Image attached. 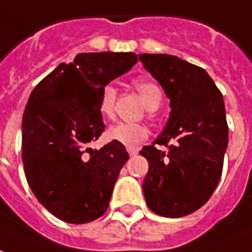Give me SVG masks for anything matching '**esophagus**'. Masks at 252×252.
Masks as SVG:
<instances>
[{"label": "esophagus", "mask_w": 252, "mask_h": 252, "mask_svg": "<svg viewBox=\"0 0 252 252\" xmlns=\"http://www.w3.org/2000/svg\"><path fill=\"white\" fill-rule=\"evenodd\" d=\"M126 151H128L129 156H135V155H137V152H139V150H137V148H133V147H128Z\"/></svg>", "instance_id": "obj_1"}]
</instances>
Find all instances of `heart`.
Returning <instances> with one entry per match:
<instances>
[{
	"label": "heart",
	"mask_w": 252,
	"mask_h": 252,
	"mask_svg": "<svg viewBox=\"0 0 252 252\" xmlns=\"http://www.w3.org/2000/svg\"><path fill=\"white\" fill-rule=\"evenodd\" d=\"M136 89L139 91L141 97L144 98L145 105L151 111H155L160 107L163 101V91L159 84L151 80H137L135 83ZM116 88L108 84L101 91L98 111L101 116L111 119L115 115V102H116ZM150 136V129L144 124L137 123H117L109 126L107 131V139L115 143H119L126 147H136Z\"/></svg>",
	"instance_id": "obj_1"
}]
</instances>
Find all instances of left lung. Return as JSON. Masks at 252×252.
Wrapping results in <instances>:
<instances>
[{
	"label": "left lung",
	"instance_id": "obj_1",
	"mask_svg": "<svg viewBox=\"0 0 252 252\" xmlns=\"http://www.w3.org/2000/svg\"><path fill=\"white\" fill-rule=\"evenodd\" d=\"M139 59L171 101L163 133L140 151L150 164L143 182L145 202L158 215L186 216L206 204L220 180L228 144L223 96L197 65L169 55Z\"/></svg>",
	"mask_w": 252,
	"mask_h": 252
}]
</instances>
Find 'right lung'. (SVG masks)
<instances>
[{
  "instance_id": "add662e5",
  "label": "right lung",
  "mask_w": 252,
  "mask_h": 252,
  "mask_svg": "<svg viewBox=\"0 0 252 252\" xmlns=\"http://www.w3.org/2000/svg\"><path fill=\"white\" fill-rule=\"evenodd\" d=\"M136 63L132 52L80 53L29 96L22 117L25 176L38 202L66 223H88L107 211L129 156L115 141L98 151L88 144L105 128L98 111L102 88Z\"/></svg>"
}]
</instances>
